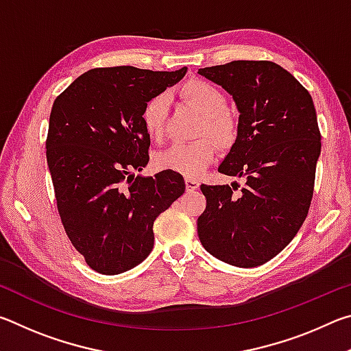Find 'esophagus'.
<instances>
[{
	"label": "esophagus",
	"instance_id": "esophagus-1",
	"mask_svg": "<svg viewBox=\"0 0 351 351\" xmlns=\"http://www.w3.org/2000/svg\"><path fill=\"white\" fill-rule=\"evenodd\" d=\"M199 187V181L195 180V178H186V189L189 192H192V190H197Z\"/></svg>",
	"mask_w": 351,
	"mask_h": 351
}]
</instances>
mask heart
Returning <instances> with one entry per match:
<instances>
[{
  "label": "heart",
  "mask_w": 351,
  "mask_h": 351,
  "mask_svg": "<svg viewBox=\"0 0 351 351\" xmlns=\"http://www.w3.org/2000/svg\"><path fill=\"white\" fill-rule=\"evenodd\" d=\"M180 97L192 108L203 114L198 136H209L219 148L228 150L239 138V123L226 111L228 99L213 83L203 79H192L182 83ZM169 100L162 94L152 97L142 110V125L147 136L161 141L167 123ZM210 138V139H211ZM208 138H201L190 144H175L154 156V165L159 170L176 171L182 176L197 178L213 162L217 154L215 145Z\"/></svg>",
  "instance_id": "1"
}]
</instances>
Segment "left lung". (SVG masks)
Wrapping results in <instances>:
<instances>
[{
	"mask_svg": "<svg viewBox=\"0 0 351 351\" xmlns=\"http://www.w3.org/2000/svg\"><path fill=\"white\" fill-rule=\"evenodd\" d=\"M234 97L239 138L218 171L245 186H206L198 218L201 245L239 268L274 258L299 232L310 209L320 132L313 99L280 64L235 60L198 71ZM240 187V186H239Z\"/></svg>",
	"mask_w": 351,
	"mask_h": 351,
	"instance_id": "1",
	"label": "left lung"
}]
</instances>
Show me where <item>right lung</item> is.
Returning <instances> with one entry per match:
<instances>
[{
	"mask_svg": "<svg viewBox=\"0 0 351 351\" xmlns=\"http://www.w3.org/2000/svg\"><path fill=\"white\" fill-rule=\"evenodd\" d=\"M186 73L96 68L52 105L46 159L57 209L73 246L100 274H121L144 261L154 219L186 190L176 171L134 175L150 159L142 110Z\"/></svg>",
	"mask_w": 351,
	"mask_h": 351,
	"instance_id": "right-lung-1",
	"label": "right lung"
}]
</instances>
